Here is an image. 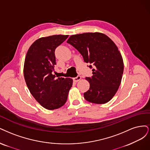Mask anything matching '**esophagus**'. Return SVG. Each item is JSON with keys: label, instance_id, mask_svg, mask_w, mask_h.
<instances>
[{"label": "esophagus", "instance_id": "34e87169", "mask_svg": "<svg viewBox=\"0 0 150 150\" xmlns=\"http://www.w3.org/2000/svg\"><path fill=\"white\" fill-rule=\"evenodd\" d=\"M80 79H81V76L78 75L77 76L75 77V78H74V79H73V80H74V81H75V82H77V81H79Z\"/></svg>", "mask_w": 150, "mask_h": 150}]
</instances>
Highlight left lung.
I'll return each instance as SVG.
<instances>
[{
	"instance_id": "obj_1",
	"label": "left lung",
	"mask_w": 150,
	"mask_h": 150,
	"mask_svg": "<svg viewBox=\"0 0 150 150\" xmlns=\"http://www.w3.org/2000/svg\"><path fill=\"white\" fill-rule=\"evenodd\" d=\"M67 43L80 53L92 69V76L86 78L90 88L83 93L85 99L96 104L108 102L119 88L124 69L117 45L108 36L99 32L73 35Z\"/></svg>"
}]
</instances>
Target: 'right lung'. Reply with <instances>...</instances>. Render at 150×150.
I'll list each match as a JSON object with an SVG mask.
<instances>
[{
  "instance_id": "right-lung-1",
  "label": "right lung",
  "mask_w": 150,
  "mask_h": 150,
  "mask_svg": "<svg viewBox=\"0 0 150 150\" xmlns=\"http://www.w3.org/2000/svg\"><path fill=\"white\" fill-rule=\"evenodd\" d=\"M69 35H52L38 38L28 50L24 62V78L30 92L43 107L55 110L67 101L73 83L70 78H55V50Z\"/></svg>"
}]
</instances>
